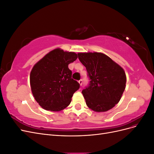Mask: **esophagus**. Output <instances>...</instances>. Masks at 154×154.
<instances>
[{"label": "esophagus", "mask_w": 154, "mask_h": 154, "mask_svg": "<svg viewBox=\"0 0 154 154\" xmlns=\"http://www.w3.org/2000/svg\"><path fill=\"white\" fill-rule=\"evenodd\" d=\"M78 83H79V84L80 85V86H82V83H83V82H82V80H80V81L78 82Z\"/></svg>", "instance_id": "obj_1"}]
</instances>
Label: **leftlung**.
Segmentation results:
<instances>
[{"label": "left lung", "mask_w": 154, "mask_h": 154, "mask_svg": "<svg viewBox=\"0 0 154 154\" xmlns=\"http://www.w3.org/2000/svg\"><path fill=\"white\" fill-rule=\"evenodd\" d=\"M78 55L91 80L89 86L82 91L87 106L98 112L112 109L125 89L124 69L103 53H79Z\"/></svg>", "instance_id": "left-lung-1"}]
</instances>
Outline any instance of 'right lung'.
Segmentation results:
<instances>
[{"mask_svg": "<svg viewBox=\"0 0 154 154\" xmlns=\"http://www.w3.org/2000/svg\"><path fill=\"white\" fill-rule=\"evenodd\" d=\"M77 58L75 53L57 48L35 64L30 73V85L32 95L42 108L60 111L71 103L80 84L71 78L68 65Z\"/></svg>", "mask_w": 154, "mask_h": 154, "instance_id": "1", "label": "right lung"}]
</instances>
